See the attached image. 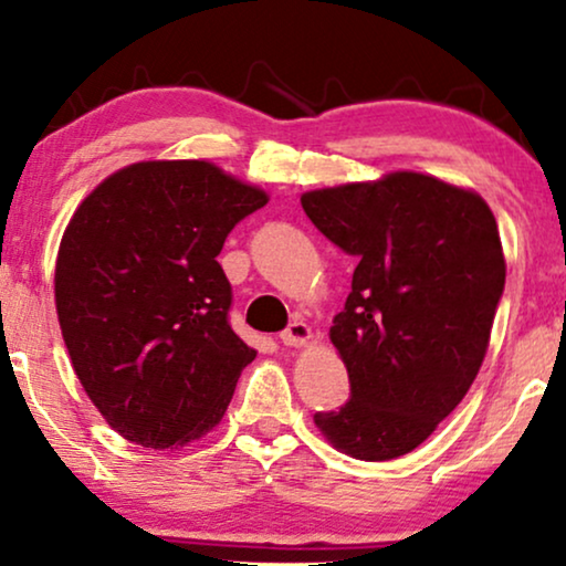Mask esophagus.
<instances>
[{"label":"esophagus","instance_id":"34e87169","mask_svg":"<svg viewBox=\"0 0 566 566\" xmlns=\"http://www.w3.org/2000/svg\"><path fill=\"white\" fill-rule=\"evenodd\" d=\"M308 339H312V327H308V324L301 322V319L291 322L289 327L281 332V343L289 345V347H301V345H306Z\"/></svg>","mask_w":566,"mask_h":566}]
</instances>
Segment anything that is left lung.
<instances>
[{
    "label": "left lung",
    "instance_id": "1",
    "mask_svg": "<svg viewBox=\"0 0 566 566\" xmlns=\"http://www.w3.org/2000/svg\"><path fill=\"white\" fill-rule=\"evenodd\" d=\"M316 229L358 260L329 339L350 399L314 422L339 451L391 461L459 407L505 291L497 221L476 192L420 172L301 196Z\"/></svg>",
    "mask_w": 566,
    "mask_h": 566
}]
</instances>
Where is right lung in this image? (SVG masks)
Instances as JSON below:
<instances>
[{"label":"right lung","instance_id":"1","mask_svg":"<svg viewBox=\"0 0 566 566\" xmlns=\"http://www.w3.org/2000/svg\"><path fill=\"white\" fill-rule=\"evenodd\" d=\"M268 203L211 161H138L82 200L56 258L74 374L130 443L175 448L227 412L247 363L219 265L229 231Z\"/></svg>","mask_w":566,"mask_h":566}]
</instances>
